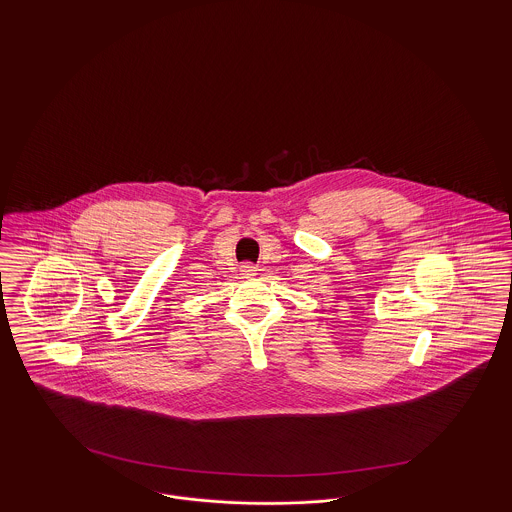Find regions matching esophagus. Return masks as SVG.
<instances>
[{
    "instance_id": "obj_1",
    "label": "esophagus",
    "mask_w": 512,
    "mask_h": 512,
    "mask_svg": "<svg viewBox=\"0 0 512 512\" xmlns=\"http://www.w3.org/2000/svg\"><path fill=\"white\" fill-rule=\"evenodd\" d=\"M240 272L244 274L245 278H253V276L257 274V267L251 265V263H244V265L240 267Z\"/></svg>"
}]
</instances>
